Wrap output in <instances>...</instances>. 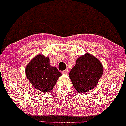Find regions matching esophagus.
<instances>
[{
  "label": "esophagus",
  "instance_id": "34e87169",
  "mask_svg": "<svg viewBox=\"0 0 126 126\" xmlns=\"http://www.w3.org/2000/svg\"><path fill=\"white\" fill-rule=\"evenodd\" d=\"M62 73H63V74H67L68 73H69V70L66 69L65 70H64V71H62Z\"/></svg>",
  "mask_w": 126,
  "mask_h": 126
}]
</instances>
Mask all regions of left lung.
Instances as JSON below:
<instances>
[{"label": "left lung", "mask_w": 126, "mask_h": 126, "mask_svg": "<svg viewBox=\"0 0 126 126\" xmlns=\"http://www.w3.org/2000/svg\"><path fill=\"white\" fill-rule=\"evenodd\" d=\"M103 71L100 61L86 53L77 59L76 65L70 71L69 77L76 91L83 94L96 86Z\"/></svg>", "instance_id": "obj_1"}]
</instances>
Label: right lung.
Returning a JSON list of instances; mask_svg holds the SVG:
<instances>
[{"label":"right lung","instance_id":"1","mask_svg":"<svg viewBox=\"0 0 126 126\" xmlns=\"http://www.w3.org/2000/svg\"><path fill=\"white\" fill-rule=\"evenodd\" d=\"M25 74L34 88L46 93L51 91L61 75L56 67L50 65V59L40 54L29 62L25 68Z\"/></svg>","mask_w":126,"mask_h":126}]
</instances>
